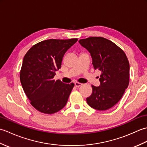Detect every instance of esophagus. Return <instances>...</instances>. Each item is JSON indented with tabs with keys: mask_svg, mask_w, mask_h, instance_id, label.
I'll list each match as a JSON object with an SVG mask.
<instances>
[{
	"mask_svg": "<svg viewBox=\"0 0 147 147\" xmlns=\"http://www.w3.org/2000/svg\"><path fill=\"white\" fill-rule=\"evenodd\" d=\"M82 85V84L80 83H78V82H76L75 83H74V86H75L76 87H80Z\"/></svg>",
	"mask_w": 147,
	"mask_h": 147,
	"instance_id": "obj_1",
	"label": "esophagus"
}]
</instances>
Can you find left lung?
<instances>
[{"label": "left lung", "mask_w": 147, "mask_h": 147, "mask_svg": "<svg viewBox=\"0 0 147 147\" xmlns=\"http://www.w3.org/2000/svg\"><path fill=\"white\" fill-rule=\"evenodd\" d=\"M79 43L90 53L95 69L102 73L100 85H92V93L86 102L96 110H108L120 100L128 86V59L120 47L103 37H89L80 40Z\"/></svg>", "instance_id": "8db88e82"}]
</instances>
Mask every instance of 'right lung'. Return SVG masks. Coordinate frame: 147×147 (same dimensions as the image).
Listing matches in <instances>:
<instances>
[{
    "instance_id": "add662e5",
    "label": "right lung",
    "mask_w": 147,
    "mask_h": 147,
    "mask_svg": "<svg viewBox=\"0 0 147 147\" xmlns=\"http://www.w3.org/2000/svg\"><path fill=\"white\" fill-rule=\"evenodd\" d=\"M78 38L43 40L30 48L24 55L20 81L30 104L37 111L54 114L66 104L74 83L65 84L54 77L61 67L64 55Z\"/></svg>"
}]
</instances>
